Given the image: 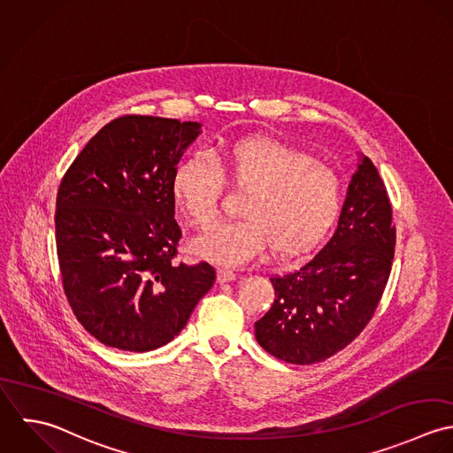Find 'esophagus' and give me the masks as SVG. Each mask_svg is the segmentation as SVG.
<instances>
[{
    "mask_svg": "<svg viewBox=\"0 0 453 453\" xmlns=\"http://www.w3.org/2000/svg\"><path fill=\"white\" fill-rule=\"evenodd\" d=\"M233 280H236V273L231 272V270H226V268H220V270H219V281H220V283L233 281Z\"/></svg>",
    "mask_w": 453,
    "mask_h": 453,
    "instance_id": "34e87169",
    "label": "esophagus"
}]
</instances>
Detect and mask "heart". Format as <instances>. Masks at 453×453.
Masks as SVG:
<instances>
[{
  "label": "heart",
  "mask_w": 453,
  "mask_h": 453,
  "mask_svg": "<svg viewBox=\"0 0 453 453\" xmlns=\"http://www.w3.org/2000/svg\"><path fill=\"white\" fill-rule=\"evenodd\" d=\"M224 180L247 196L242 220L217 224L192 243L196 254L226 268L243 266L268 247L280 257L317 245L343 206L338 173L310 154L273 138L224 143L211 154L185 157L173 172L177 204L196 226L219 215Z\"/></svg>",
  "instance_id": "1"
}]
</instances>
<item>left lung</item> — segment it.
<instances>
[{
	"instance_id": "obj_1",
	"label": "left lung",
	"mask_w": 453,
	"mask_h": 453,
	"mask_svg": "<svg viewBox=\"0 0 453 453\" xmlns=\"http://www.w3.org/2000/svg\"><path fill=\"white\" fill-rule=\"evenodd\" d=\"M394 245L385 185L359 152L333 238L299 270L273 276L274 303L256 322L259 345L290 364H315L343 350L380 303Z\"/></svg>"
}]
</instances>
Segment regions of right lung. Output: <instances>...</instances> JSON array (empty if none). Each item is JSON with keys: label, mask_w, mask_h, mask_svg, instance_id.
Masks as SVG:
<instances>
[{"label": "right lung", "mask_w": 453, "mask_h": 453, "mask_svg": "<svg viewBox=\"0 0 453 453\" xmlns=\"http://www.w3.org/2000/svg\"><path fill=\"white\" fill-rule=\"evenodd\" d=\"M199 134V122L119 117L61 180L56 243L65 292L103 345L150 352L170 343L213 287L208 263H173L181 231L172 179Z\"/></svg>", "instance_id": "right-lung-1"}]
</instances>
